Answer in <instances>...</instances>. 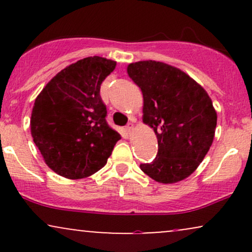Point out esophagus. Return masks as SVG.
I'll return each instance as SVG.
<instances>
[{
	"mask_svg": "<svg viewBox=\"0 0 252 252\" xmlns=\"http://www.w3.org/2000/svg\"><path fill=\"white\" fill-rule=\"evenodd\" d=\"M132 129H134V126H132L131 123H129L128 126H126V132H128V134H130V132L132 131Z\"/></svg>",
	"mask_w": 252,
	"mask_h": 252,
	"instance_id": "34e87169",
	"label": "esophagus"
}]
</instances>
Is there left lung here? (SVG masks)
<instances>
[{"mask_svg":"<svg viewBox=\"0 0 252 252\" xmlns=\"http://www.w3.org/2000/svg\"><path fill=\"white\" fill-rule=\"evenodd\" d=\"M128 74L142 91L143 122L154 129L158 144L156 158L140 168L161 184L184 180L213 142L217 112L212 100L189 74L164 63H132Z\"/></svg>","mask_w":252,"mask_h":252,"instance_id":"obj_1","label":"left lung"}]
</instances>
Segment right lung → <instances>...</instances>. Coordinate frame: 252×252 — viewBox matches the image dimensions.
Listing matches in <instances>:
<instances>
[{"label": "right lung", "instance_id": "add662e5", "mask_svg": "<svg viewBox=\"0 0 252 252\" xmlns=\"http://www.w3.org/2000/svg\"><path fill=\"white\" fill-rule=\"evenodd\" d=\"M116 62L89 57L52 78L34 103L31 132L57 174L83 179L105 166L121 135L106 123L100 84Z\"/></svg>", "mask_w": 252, "mask_h": 252}]
</instances>
